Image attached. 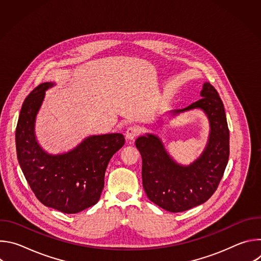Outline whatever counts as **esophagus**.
I'll use <instances>...</instances> for the list:
<instances>
[{
    "instance_id": "1",
    "label": "esophagus",
    "mask_w": 261,
    "mask_h": 261,
    "mask_svg": "<svg viewBox=\"0 0 261 261\" xmlns=\"http://www.w3.org/2000/svg\"><path fill=\"white\" fill-rule=\"evenodd\" d=\"M139 133H140V130H139L138 127H136V126H131V127H129V128L127 129V131H126V133H125V136H126V138H127L128 140H133Z\"/></svg>"
}]
</instances>
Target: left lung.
I'll list each match as a JSON object with an SVG mask.
<instances>
[{
	"instance_id": "1",
	"label": "left lung",
	"mask_w": 261,
	"mask_h": 261,
	"mask_svg": "<svg viewBox=\"0 0 261 261\" xmlns=\"http://www.w3.org/2000/svg\"><path fill=\"white\" fill-rule=\"evenodd\" d=\"M200 109L210 133L201 154L190 164H181L168 153L162 139L145 133L135 140L142 159V186L152 202L179 213L204 203L217 190L229 158V130L222 100L210 83L202 85L200 99L184 109L166 111L167 122L180 114ZM160 124L164 122L159 121Z\"/></svg>"
}]
</instances>
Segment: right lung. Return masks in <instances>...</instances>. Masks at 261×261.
<instances>
[{"instance_id": "1", "label": "right lung", "mask_w": 261, "mask_h": 261, "mask_svg": "<svg viewBox=\"0 0 261 261\" xmlns=\"http://www.w3.org/2000/svg\"><path fill=\"white\" fill-rule=\"evenodd\" d=\"M56 85L43 83L25 98L15 131L17 160L31 189L44 205L76 214L99 201L108 162L125 138L121 133L90 135L67 152H46L35 127L45 92Z\"/></svg>"}]
</instances>
